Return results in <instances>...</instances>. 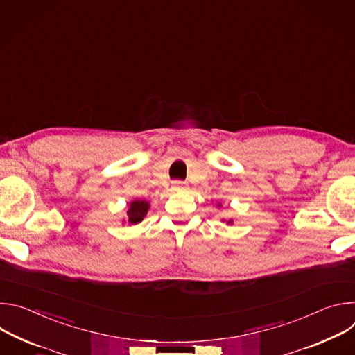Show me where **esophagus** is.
I'll list each match as a JSON object with an SVG mask.
<instances>
[{
    "mask_svg": "<svg viewBox=\"0 0 355 355\" xmlns=\"http://www.w3.org/2000/svg\"><path fill=\"white\" fill-rule=\"evenodd\" d=\"M174 184H175V185H181V184H182V181H175Z\"/></svg>",
    "mask_w": 355,
    "mask_h": 355,
    "instance_id": "1",
    "label": "esophagus"
}]
</instances>
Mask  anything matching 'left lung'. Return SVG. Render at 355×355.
I'll use <instances>...</instances> for the list:
<instances>
[{
  "label": "left lung",
  "mask_w": 355,
  "mask_h": 355,
  "mask_svg": "<svg viewBox=\"0 0 355 355\" xmlns=\"http://www.w3.org/2000/svg\"><path fill=\"white\" fill-rule=\"evenodd\" d=\"M227 223H232V220H229V222H227Z\"/></svg>",
  "instance_id": "obj_1"
}]
</instances>
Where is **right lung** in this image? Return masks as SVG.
Returning a JSON list of instances; mask_svg holds the SVG:
<instances>
[{"mask_svg": "<svg viewBox=\"0 0 355 355\" xmlns=\"http://www.w3.org/2000/svg\"><path fill=\"white\" fill-rule=\"evenodd\" d=\"M148 208H150L148 202L141 200V199L133 200L126 212V222H129L130 225L140 223L143 220V218L147 215Z\"/></svg>", "mask_w": 355, "mask_h": 355, "instance_id": "add662e5", "label": "right lung"}]
</instances>
